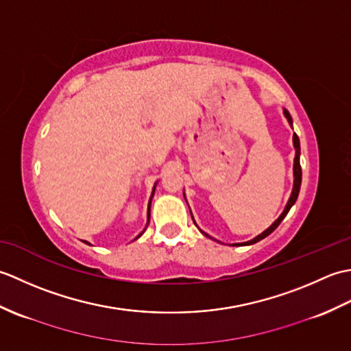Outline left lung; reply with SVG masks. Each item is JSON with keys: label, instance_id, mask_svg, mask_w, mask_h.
<instances>
[{"label": "left lung", "instance_id": "1", "mask_svg": "<svg viewBox=\"0 0 351 351\" xmlns=\"http://www.w3.org/2000/svg\"><path fill=\"white\" fill-rule=\"evenodd\" d=\"M283 114H285V117L288 119V122H289V125H293V119H291V116H289V113L288 111L283 108ZM293 143H294V149H295V156H294V187H293V193H291V196H289V199H288V204H287V206H285V210H283V213L279 215V219L276 220L273 225L268 228V229H265L263 234H259L258 237H255L253 238V240H250V241H245V243H235V244H232V245H250V244H255V243H258V241H261L263 240V238H265V237H268L270 235L273 230L278 228L279 225H280V221L285 219V215L288 214V211L291 210V206H293L294 204H295V200H297V197H299V191H300V185H302V167H300V140H299V137H297V134L294 132V136H293ZM200 232H202L205 237H210L208 234H205L204 230H200ZM211 238V237H210Z\"/></svg>", "mask_w": 351, "mask_h": 351}]
</instances>
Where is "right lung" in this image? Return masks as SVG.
Returning a JSON list of instances; mask_svg holds the SVG:
<instances>
[{
    "label": "right lung",
    "instance_id": "add662e5",
    "mask_svg": "<svg viewBox=\"0 0 351 351\" xmlns=\"http://www.w3.org/2000/svg\"><path fill=\"white\" fill-rule=\"evenodd\" d=\"M156 185V184H155ZM154 193H155V187H154V190H152V196H151V199H149V205H147V223H149V217H151V200H152V197H154ZM143 232H145V230H143ZM143 232H141V234H143ZM140 234V235H141ZM138 235V237H140ZM137 237V238H138ZM137 238H136V240H137ZM86 244H90V243H87V241H84Z\"/></svg>",
    "mask_w": 351,
    "mask_h": 351
}]
</instances>
